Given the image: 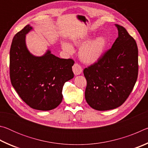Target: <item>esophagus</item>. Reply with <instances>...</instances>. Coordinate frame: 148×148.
<instances>
[{
    "label": "esophagus",
    "instance_id": "obj_1",
    "mask_svg": "<svg viewBox=\"0 0 148 148\" xmlns=\"http://www.w3.org/2000/svg\"><path fill=\"white\" fill-rule=\"evenodd\" d=\"M72 71H73L74 74L76 75V76H77V75H79L82 72V66L78 64L75 63L73 65V66H72Z\"/></svg>",
    "mask_w": 148,
    "mask_h": 148
}]
</instances>
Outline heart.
I'll return each instance as SVG.
<instances>
[{
    "label": "heart",
    "mask_w": 148,
    "mask_h": 148,
    "mask_svg": "<svg viewBox=\"0 0 148 148\" xmlns=\"http://www.w3.org/2000/svg\"><path fill=\"white\" fill-rule=\"evenodd\" d=\"M88 39V36H83L72 39V42L74 45L79 46ZM106 46V40L104 36H100L96 37L80 46L78 51L79 58L84 63L94 64L101 58ZM62 48L64 52L68 54L74 53L73 47L66 42H62Z\"/></svg>",
    "instance_id": "heart-1"
}]
</instances>
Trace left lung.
Wrapping results in <instances>:
<instances>
[{"label": "left lung", "instance_id": "8db88e82", "mask_svg": "<svg viewBox=\"0 0 148 148\" xmlns=\"http://www.w3.org/2000/svg\"><path fill=\"white\" fill-rule=\"evenodd\" d=\"M117 37L111 49L86 68L85 98L92 108L105 111L124 103L136 84L138 61L136 41L123 27L115 24Z\"/></svg>", "mask_w": 148, "mask_h": 148}]
</instances>
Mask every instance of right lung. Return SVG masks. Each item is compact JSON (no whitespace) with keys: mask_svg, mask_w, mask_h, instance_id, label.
Segmentation results:
<instances>
[{"mask_svg":"<svg viewBox=\"0 0 148 148\" xmlns=\"http://www.w3.org/2000/svg\"><path fill=\"white\" fill-rule=\"evenodd\" d=\"M33 28L27 25L15 35L10 51V76L14 88L32 108L47 111L62 100L65 82L74 77L72 59H60L49 49L35 56L27 48L26 34Z\"/></svg>","mask_w":148,"mask_h":148,"instance_id":"right-lung-1","label":"right lung"}]
</instances>
